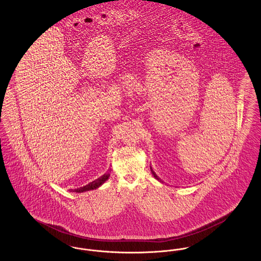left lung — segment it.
Here are the masks:
<instances>
[{"mask_svg":"<svg viewBox=\"0 0 261 261\" xmlns=\"http://www.w3.org/2000/svg\"><path fill=\"white\" fill-rule=\"evenodd\" d=\"M151 172H152V174H153V175H154V177H155V178H156V179H157V180H160V179H159V178H158V176H157V175H156V174H155V172H154V171H153V170H152V168H151Z\"/></svg>","mask_w":261,"mask_h":261,"instance_id":"left-lung-1","label":"left lung"}]
</instances>
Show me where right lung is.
<instances>
[{"label":"right lung","instance_id":"right-lung-1","mask_svg":"<svg viewBox=\"0 0 261 261\" xmlns=\"http://www.w3.org/2000/svg\"><path fill=\"white\" fill-rule=\"evenodd\" d=\"M109 176H110L109 173L104 174L103 176H101L100 178H98V179H96V180L89 182L88 185H86V186H84V187H81V188H79V189H74V190H69V191H70V192H75V193H83V192H86V191L95 190V189H97L98 187H100L103 182H105V180H107V179L109 178Z\"/></svg>","mask_w":261,"mask_h":261}]
</instances>
